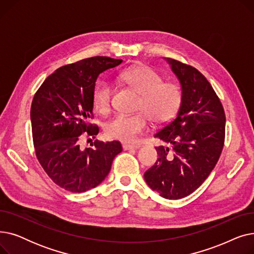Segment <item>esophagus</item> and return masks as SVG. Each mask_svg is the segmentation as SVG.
<instances>
[{"label": "esophagus", "instance_id": "esophagus-1", "mask_svg": "<svg viewBox=\"0 0 254 254\" xmlns=\"http://www.w3.org/2000/svg\"><path fill=\"white\" fill-rule=\"evenodd\" d=\"M124 150H131V149H138L139 146L137 145H130V144H123Z\"/></svg>", "mask_w": 254, "mask_h": 254}]
</instances>
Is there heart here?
<instances>
[{"label":"heart","instance_id":"b5f03b06","mask_svg":"<svg viewBox=\"0 0 254 254\" xmlns=\"http://www.w3.org/2000/svg\"><path fill=\"white\" fill-rule=\"evenodd\" d=\"M123 82L140 95L136 114H117L105 126L110 139L134 142L148 129L149 118L155 125H163L174 117L182 99V91L175 82H164L162 75L151 66H131L118 75ZM92 103L98 112L108 113L113 105V86L109 80H102L92 92Z\"/></svg>","mask_w":254,"mask_h":254}]
</instances>
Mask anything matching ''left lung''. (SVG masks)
<instances>
[{"label":"left lung","mask_w":254,"mask_h":254,"mask_svg":"<svg viewBox=\"0 0 254 254\" xmlns=\"http://www.w3.org/2000/svg\"><path fill=\"white\" fill-rule=\"evenodd\" d=\"M167 62L179 79L182 99L176 116L154 135L170 147H155L158 158L144 178L161 196L178 199L198 189L217 164L224 145L225 114L201 72L176 60Z\"/></svg>","instance_id":"left-lung-1"}]
</instances>
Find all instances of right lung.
<instances>
[{
	"mask_svg": "<svg viewBox=\"0 0 254 254\" xmlns=\"http://www.w3.org/2000/svg\"><path fill=\"white\" fill-rule=\"evenodd\" d=\"M123 63L108 57H93L61 66L36 91L31 107L36 156L49 178L71 192L95 189L108 175L114 157L123 151L119 141H80L98 135L93 118L92 92L98 76Z\"/></svg>",
	"mask_w": 254,
	"mask_h": 254,
	"instance_id": "add662e5",
	"label": "right lung"
}]
</instances>
